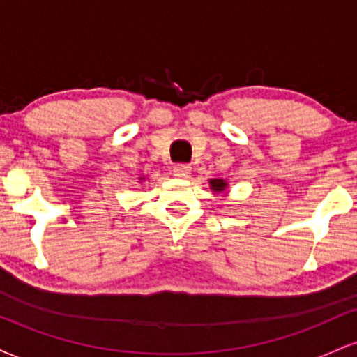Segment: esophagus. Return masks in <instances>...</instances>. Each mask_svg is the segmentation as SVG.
I'll use <instances>...</instances> for the list:
<instances>
[{"label":"esophagus","instance_id":"34e87169","mask_svg":"<svg viewBox=\"0 0 357 357\" xmlns=\"http://www.w3.org/2000/svg\"><path fill=\"white\" fill-rule=\"evenodd\" d=\"M173 174L179 179H186L191 176V166L188 165H176L173 169Z\"/></svg>","mask_w":357,"mask_h":357}]
</instances>
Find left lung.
I'll return each instance as SVG.
<instances>
[{"label":"left lung","mask_w":357,"mask_h":357,"mask_svg":"<svg viewBox=\"0 0 357 357\" xmlns=\"http://www.w3.org/2000/svg\"><path fill=\"white\" fill-rule=\"evenodd\" d=\"M208 183H210V188L211 191L215 192V195H221V196H228V183L225 181V179L221 178H215V179H208Z\"/></svg>","instance_id":"obj_1"}]
</instances>
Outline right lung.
<instances>
[{"label":"right lung","instance_id":"1","mask_svg":"<svg viewBox=\"0 0 357 357\" xmlns=\"http://www.w3.org/2000/svg\"><path fill=\"white\" fill-rule=\"evenodd\" d=\"M144 179H146V178H144V176H142V178H139V181H141V183H142V181H144Z\"/></svg>","mask_w":357,"mask_h":357}]
</instances>
